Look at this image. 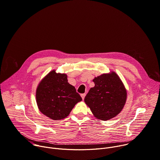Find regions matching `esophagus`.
Listing matches in <instances>:
<instances>
[{
    "instance_id": "obj_1",
    "label": "esophagus",
    "mask_w": 160,
    "mask_h": 160,
    "mask_svg": "<svg viewBox=\"0 0 160 160\" xmlns=\"http://www.w3.org/2000/svg\"><path fill=\"white\" fill-rule=\"evenodd\" d=\"M85 95H86V94H85V93H82V94L81 95V97H82V99H83V100L84 99V98H85Z\"/></svg>"
}]
</instances>
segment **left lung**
Masks as SVG:
<instances>
[{"label": "left lung", "mask_w": 160, "mask_h": 160, "mask_svg": "<svg viewBox=\"0 0 160 160\" xmlns=\"http://www.w3.org/2000/svg\"><path fill=\"white\" fill-rule=\"evenodd\" d=\"M93 82L95 86L85 96V103L98 119L115 118L122 110L127 98V91L119 77L111 72L95 77Z\"/></svg>", "instance_id": "left-lung-1"}]
</instances>
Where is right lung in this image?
<instances>
[{"instance_id": "add662e5", "label": "right lung", "mask_w": 160, "mask_h": 160, "mask_svg": "<svg viewBox=\"0 0 160 160\" xmlns=\"http://www.w3.org/2000/svg\"><path fill=\"white\" fill-rule=\"evenodd\" d=\"M36 98L40 112L52 120L67 118L75 104L82 100L75 88L68 82L67 75L55 70L40 82Z\"/></svg>"}]
</instances>
